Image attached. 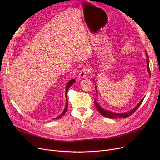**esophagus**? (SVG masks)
Listing matches in <instances>:
<instances>
[{"instance_id": "esophagus-1", "label": "esophagus", "mask_w": 160, "mask_h": 160, "mask_svg": "<svg viewBox=\"0 0 160 160\" xmlns=\"http://www.w3.org/2000/svg\"><path fill=\"white\" fill-rule=\"evenodd\" d=\"M91 71V69L89 68V67L86 66L84 67H83L82 69L80 71L79 73V77L80 78H84L86 77V76L87 74H89Z\"/></svg>"}]
</instances>
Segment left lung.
Masks as SVG:
<instances>
[{"label":"left lung","instance_id":"obj_1","mask_svg":"<svg viewBox=\"0 0 160 160\" xmlns=\"http://www.w3.org/2000/svg\"><path fill=\"white\" fill-rule=\"evenodd\" d=\"M146 55L147 56V68H148V74L149 75H150V68H149V60H148V56L147 52H146ZM96 91H97V89L96 88ZM144 100V98H142L141 101L139 102V103L134 108L133 110H132L130 112H128L127 113H115V112H110V111H108L106 110H104L102 108H101V106H100L98 105V104L97 103V102L96 101V100H95V105L97 108V109L98 110V111L100 113V114L102 115L103 116L107 117V118H110V119H117V118H125V117H128L130 115H132L134 112H136V110L137 109L139 108V106H140V104L142 103V100Z\"/></svg>","mask_w":160,"mask_h":160}]
</instances>
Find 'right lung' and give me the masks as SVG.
<instances>
[{
	"instance_id": "right-lung-1",
	"label": "right lung",
	"mask_w": 160,
	"mask_h": 160,
	"mask_svg": "<svg viewBox=\"0 0 160 160\" xmlns=\"http://www.w3.org/2000/svg\"><path fill=\"white\" fill-rule=\"evenodd\" d=\"M74 82H75V80L73 79V80H70L69 82H68V83H67V86H66V89H65V94H66V106H65V109H64V110H63V112L61 113V115H60L59 116H58L57 117H56V118H54V119H60V117H62L65 113V112H67V108H68V100H67V91H68V89H69V88L73 84V83H74Z\"/></svg>"
}]
</instances>
